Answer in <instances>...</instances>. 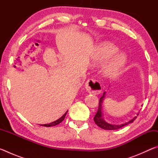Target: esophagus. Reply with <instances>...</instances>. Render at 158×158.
I'll use <instances>...</instances> for the list:
<instances>
[{
  "instance_id": "obj_1",
  "label": "esophagus",
  "mask_w": 158,
  "mask_h": 158,
  "mask_svg": "<svg viewBox=\"0 0 158 158\" xmlns=\"http://www.w3.org/2000/svg\"><path fill=\"white\" fill-rule=\"evenodd\" d=\"M85 89L93 94L98 95L100 93L102 86L100 82L94 79H89L85 83Z\"/></svg>"
}]
</instances>
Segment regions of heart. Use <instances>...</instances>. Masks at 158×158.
Returning <instances> with one entry per match:
<instances>
[{
	"label": "heart",
	"instance_id": "b5f03b06",
	"mask_svg": "<svg viewBox=\"0 0 158 158\" xmlns=\"http://www.w3.org/2000/svg\"><path fill=\"white\" fill-rule=\"evenodd\" d=\"M118 48L109 41H104L98 45L93 56V62L100 64L105 62L109 58L107 63L104 67L103 74L106 77H111L118 73L126 62V55L123 52H118Z\"/></svg>",
	"mask_w": 158,
	"mask_h": 158
}]
</instances>
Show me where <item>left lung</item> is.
Here are the masks:
<instances>
[{"mask_svg":"<svg viewBox=\"0 0 158 158\" xmlns=\"http://www.w3.org/2000/svg\"><path fill=\"white\" fill-rule=\"evenodd\" d=\"M105 95H106V92H104L103 95L100 99V102H99V106H98V111L97 112V114H95V116L94 117V121L95 123V124L98 125L99 127L102 128L104 130H118L120 129L123 127L125 126L130 123H132L135 121V120L137 118V116H135L129 121L128 122H126L125 123L123 124H121V125H115V124H111V123H109L106 122L105 121V119L103 118L102 117V104L103 102L105 100ZM137 116L139 114H137Z\"/></svg>","mask_w":158,"mask_h":158,"instance_id":"1","label":"left lung"}]
</instances>
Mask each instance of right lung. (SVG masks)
Returning a JSON list of instances; mask_svg holds the SVG:
<instances>
[{"instance_id":"1","label":"right lung","mask_w":158,"mask_h":158,"mask_svg":"<svg viewBox=\"0 0 158 158\" xmlns=\"http://www.w3.org/2000/svg\"><path fill=\"white\" fill-rule=\"evenodd\" d=\"M68 111H67L65 113V114H64L63 116H61L60 118H58V120H56V121H53V122L51 123H49V124H44V125H42V126H44V127H52V126H55V125H56L62 122L64 119H65V117L66 116L67 113H68Z\"/></svg>"}]
</instances>
